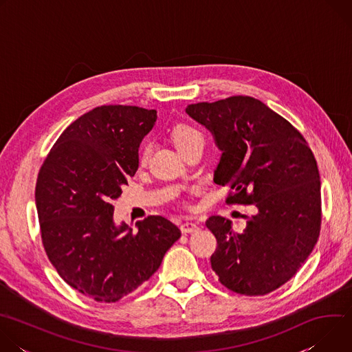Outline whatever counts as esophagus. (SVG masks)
Masks as SVG:
<instances>
[{
  "label": "esophagus",
  "instance_id": "obj_1",
  "mask_svg": "<svg viewBox=\"0 0 352 352\" xmlns=\"http://www.w3.org/2000/svg\"><path fill=\"white\" fill-rule=\"evenodd\" d=\"M179 228H181V231H182L184 234H189V232L197 231V230H199V226H197V223H195V221H185V223L181 224Z\"/></svg>",
  "mask_w": 352,
  "mask_h": 352
}]
</instances>
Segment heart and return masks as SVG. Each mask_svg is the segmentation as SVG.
Listing matches in <instances>:
<instances>
[{"label":"heart","mask_w":352,"mask_h":352,"mask_svg":"<svg viewBox=\"0 0 352 352\" xmlns=\"http://www.w3.org/2000/svg\"><path fill=\"white\" fill-rule=\"evenodd\" d=\"M171 136H173V140H174L175 146L178 147L179 152H182V150H185L186 147H189L197 142H205L204 133L200 132L196 126L186 124V122L177 124L171 131ZM150 153H152V143H150L148 140H144L140 144L139 152H138L139 163L146 164L150 157Z\"/></svg>","instance_id":"heart-1"}]
</instances>
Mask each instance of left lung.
Returning a JSON list of instances; mask_svg holds the SVG:
<instances>
[{"instance_id":"obj_1","label":"left lung","mask_w":352,"mask_h":352,"mask_svg":"<svg viewBox=\"0 0 352 352\" xmlns=\"http://www.w3.org/2000/svg\"><path fill=\"white\" fill-rule=\"evenodd\" d=\"M186 113L213 133L223 152L214 182L231 188L226 202L258 209L241 234L230 220L209 217L206 227L217 239L212 269L236 294L266 295L295 276L318 242L315 156L300 132L258 98L231 96L189 104Z\"/></svg>"}]
</instances>
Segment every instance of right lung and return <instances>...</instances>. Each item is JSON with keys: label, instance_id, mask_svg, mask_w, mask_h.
Listing matches in <instances>:
<instances>
[{"label": "right lung", "instance_id": "1", "mask_svg": "<svg viewBox=\"0 0 352 352\" xmlns=\"http://www.w3.org/2000/svg\"><path fill=\"white\" fill-rule=\"evenodd\" d=\"M156 110L100 106L74 121L40 167L36 208L45 254L63 280L97 302H117L147 281L181 236L162 216L136 230L114 223L110 204L133 177Z\"/></svg>", "mask_w": 352, "mask_h": 352}]
</instances>
